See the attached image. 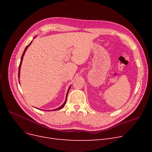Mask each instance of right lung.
<instances>
[{
  "label": "right lung",
  "mask_w": 152,
  "mask_h": 152,
  "mask_svg": "<svg viewBox=\"0 0 152 152\" xmlns=\"http://www.w3.org/2000/svg\"><path fill=\"white\" fill-rule=\"evenodd\" d=\"M31 43H32V42H31V43L29 44H28L26 47V48H25V50H24V52H23V54H22V56H21V61H20V65H19V69H18V78H20V68H21V63H22V61H23V57H24V55H25V52H26V50H27V49L28 48V47L31 44ZM70 87H71V86L69 87V89H68V92H67V94H66V99H65V102H64V103L63 104L61 105V106H60V107H58V108H56V109H54V110H52V111H56V110H60V109H61L63 107H64V106L65 105V104H66V99H67V95H68V92H69V89H70Z\"/></svg>",
  "instance_id": "add662e5"
}]
</instances>
